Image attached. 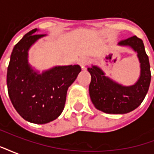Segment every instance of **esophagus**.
Listing matches in <instances>:
<instances>
[{
	"label": "esophagus",
	"instance_id": "34e87169",
	"mask_svg": "<svg viewBox=\"0 0 154 154\" xmlns=\"http://www.w3.org/2000/svg\"><path fill=\"white\" fill-rule=\"evenodd\" d=\"M88 60H87V58H85V57H82V58H81L80 60L78 61V64L80 65L81 67L83 69V68H85V67L87 66V64H88Z\"/></svg>",
	"mask_w": 154,
	"mask_h": 154
}]
</instances>
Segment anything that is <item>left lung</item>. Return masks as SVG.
I'll return each instance as SVG.
<instances>
[{
	"label": "left lung",
	"mask_w": 154,
	"mask_h": 154,
	"mask_svg": "<svg viewBox=\"0 0 154 154\" xmlns=\"http://www.w3.org/2000/svg\"><path fill=\"white\" fill-rule=\"evenodd\" d=\"M120 46H129L138 53L140 63V77L134 85L125 87L105 76L97 66L88 67L91 81L89 93L92 103L97 110L108 114H126L140 104L148 92L151 81L149 57L141 38L133 36L119 42Z\"/></svg>",
	"instance_id": "8db88e82"
}]
</instances>
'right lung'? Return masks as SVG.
<instances>
[{
	"mask_svg": "<svg viewBox=\"0 0 154 154\" xmlns=\"http://www.w3.org/2000/svg\"><path fill=\"white\" fill-rule=\"evenodd\" d=\"M32 29L15 44L7 68V88L13 106L23 119L35 124H46L63 112L68 87L81 72L79 65L57 66L43 73L28 63V51L46 35Z\"/></svg>",
	"mask_w": 154,
	"mask_h": 154,
	"instance_id": "right-lung-1",
	"label": "right lung"
}]
</instances>
